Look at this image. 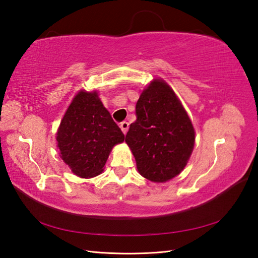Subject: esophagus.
<instances>
[{
	"label": "esophagus",
	"instance_id": "1",
	"mask_svg": "<svg viewBox=\"0 0 258 258\" xmlns=\"http://www.w3.org/2000/svg\"><path fill=\"white\" fill-rule=\"evenodd\" d=\"M128 125H130L128 122H125V120L119 124V127H120V130H122V132L124 134H126V132H127V131H128Z\"/></svg>",
	"mask_w": 258,
	"mask_h": 258
}]
</instances>
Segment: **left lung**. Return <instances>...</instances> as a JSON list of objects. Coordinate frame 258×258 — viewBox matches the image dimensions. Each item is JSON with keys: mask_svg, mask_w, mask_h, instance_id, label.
I'll return each mask as SVG.
<instances>
[{"mask_svg": "<svg viewBox=\"0 0 258 258\" xmlns=\"http://www.w3.org/2000/svg\"><path fill=\"white\" fill-rule=\"evenodd\" d=\"M125 142L142 176L164 183L183 171L193 152L195 131L176 94L161 79L142 92L136 120Z\"/></svg>", "mask_w": 258, "mask_h": 258, "instance_id": "obj_1", "label": "left lung"}]
</instances>
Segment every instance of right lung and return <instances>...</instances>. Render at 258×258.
<instances>
[{"instance_id":"right-lung-1","label":"right lung","mask_w":258,"mask_h":258,"mask_svg":"<svg viewBox=\"0 0 258 258\" xmlns=\"http://www.w3.org/2000/svg\"><path fill=\"white\" fill-rule=\"evenodd\" d=\"M124 139L95 91L75 95L56 133L59 156L82 178L101 174L113 146Z\"/></svg>"}]
</instances>
